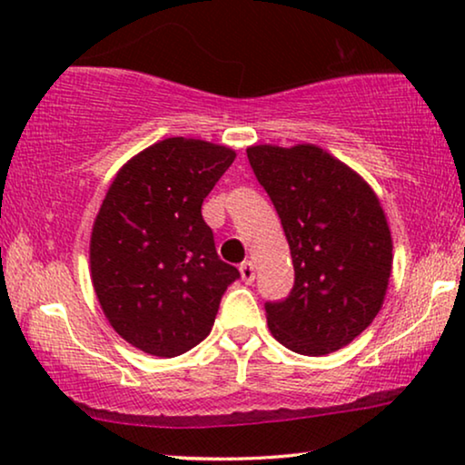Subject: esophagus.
Wrapping results in <instances>:
<instances>
[{"label": "esophagus", "instance_id": "1", "mask_svg": "<svg viewBox=\"0 0 465 465\" xmlns=\"http://www.w3.org/2000/svg\"><path fill=\"white\" fill-rule=\"evenodd\" d=\"M239 271H241V279H243L245 283H252L253 279H256V269H253L252 260H245V262L239 266Z\"/></svg>", "mask_w": 465, "mask_h": 465}]
</instances>
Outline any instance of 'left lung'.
Masks as SVG:
<instances>
[{"instance_id": "8db88e82", "label": "left lung", "mask_w": 465, "mask_h": 465, "mask_svg": "<svg viewBox=\"0 0 465 465\" xmlns=\"http://www.w3.org/2000/svg\"><path fill=\"white\" fill-rule=\"evenodd\" d=\"M247 158L275 205L294 264L285 301L266 302L271 334L326 355L371 326L391 275V232L372 188L328 152L252 145Z\"/></svg>"}]
</instances>
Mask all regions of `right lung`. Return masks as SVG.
Listing matches in <instances>:
<instances>
[{
    "instance_id": "right-lung-1",
    "label": "right lung",
    "mask_w": 465,
    "mask_h": 465,
    "mask_svg": "<svg viewBox=\"0 0 465 465\" xmlns=\"http://www.w3.org/2000/svg\"><path fill=\"white\" fill-rule=\"evenodd\" d=\"M234 156L169 137L133 156L107 190L91 234L93 288L112 328L145 353L175 358L199 345L241 277L201 213Z\"/></svg>"
}]
</instances>
